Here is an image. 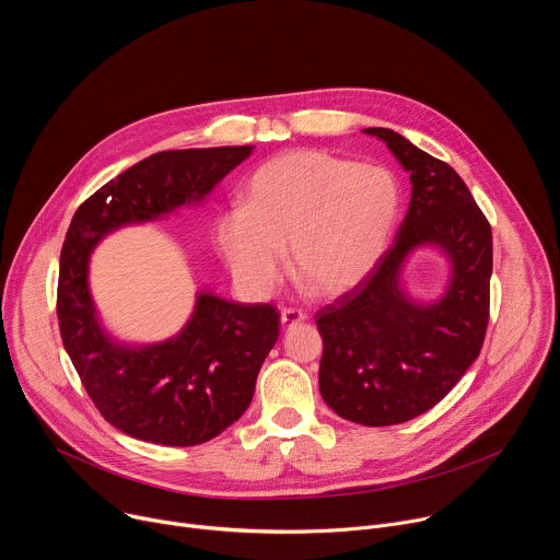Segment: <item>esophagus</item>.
Instances as JSON below:
<instances>
[{"label": "esophagus", "instance_id": "1", "mask_svg": "<svg viewBox=\"0 0 560 560\" xmlns=\"http://www.w3.org/2000/svg\"><path fill=\"white\" fill-rule=\"evenodd\" d=\"M301 322H305V312H301L296 307H283L281 310V326L283 328H292V326H296Z\"/></svg>", "mask_w": 560, "mask_h": 560}]
</instances>
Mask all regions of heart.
Returning <instances> with one entry per match:
<instances>
[{"label":"heart","mask_w":560,"mask_h":560,"mask_svg":"<svg viewBox=\"0 0 560 560\" xmlns=\"http://www.w3.org/2000/svg\"><path fill=\"white\" fill-rule=\"evenodd\" d=\"M396 177L322 150H292L248 182L246 206L217 219V246L234 279L268 294L283 277L285 250L294 277L318 296L357 288L383 257L398 214Z\"/></svg>","instance_id":"obj_1"}]
</instances>
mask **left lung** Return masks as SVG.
Here are the masks:
<instances>
[{
    "label": "left lung",
    "instance_id": "8db88e82",
    "mask_svg": "<svg viewBox=\"0 0 560 560\" xmlns=\"http://www.w3.org/2000/svg\"><path fill=\"white\" fill-rule=\"evenodd\" d=\"M363 132L385 141L412 184L408 214L372 272L316 312L324 337L318 389L343 419L370 428L406 423L460 381L483 348L490 318L492 228L452 166L389 128ZM436 245L451 281L432 304L400 285L407 255Z\"/></svg>",
    "mask_w": 560,
    "mask_h": 560
}]
</instances>
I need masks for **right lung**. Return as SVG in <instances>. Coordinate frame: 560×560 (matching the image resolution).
Segmentation results:
<instances>
[{"label": "right lung", "mask_w": 560, "mask_h": 560, "mask_svg": "<svg viewBox=\"0 0 560 560\" xmlns=\"http://www.w3.org/2000/svg\"><path fill=\"white\" fill-rule=\"evenodd\" d=\"M255 145L164 150L117 175L77 208L59 259L57 318L63 348L102 417L139 441L199 445L242 417L279 339L270 303L199 292L179 335L152 346L115 341L100 324L89 261L106 234L199 203Z\"/></svg>", "instance_id": "1"}]
</instances>
